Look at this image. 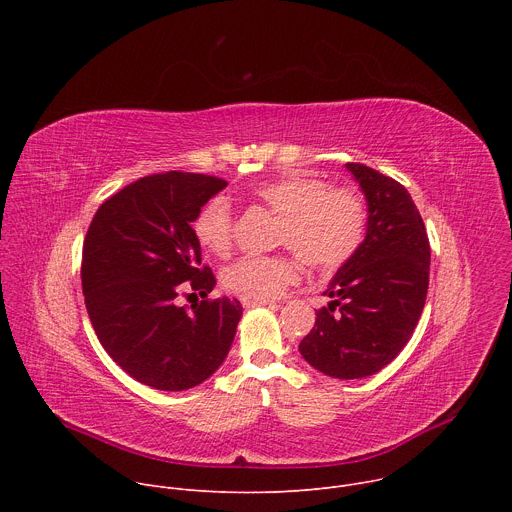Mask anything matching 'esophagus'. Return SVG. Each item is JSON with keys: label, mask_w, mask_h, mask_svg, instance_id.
<instances>
[{"label": "esophagus", "mask_w": 512, "mask_h": 512, "mask_svg": "<svg viewBox=\"0 0 512 512\" xmlns=\"http://www.w3.org/2000/svg\"><path fill=\"white\" fill-rule=\"evenodd\" d=\"M239 300H241V304H243L245 308H253V306H271V304H275L273 300H265V298H249V296H241Z\"/></svg>", "instance_id": "esophagus-1"}]
</instances>
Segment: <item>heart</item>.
I'll return each mask as SVG.
<instances>
[{
  "label": "heart",
  "instance_id": "b5f03b06",
  "mask_svg": "<svg viewBox=\"0 0 512 512\" xmlns=\"http://www.w3.org/2000/svg\"><path fill=\"white\" fill-rule=\"evenodd\" d=\"M253 196L279 214L277 243L296 251L314 269H336L367 237V200L352 188H332L326 180L289 174L253 188ZM192 233L202 249L223 257L233 245L231 204L216 196L196 212ZM300 277L296 255H247L223 271V285L239 296L275 298Z\"/></svg>",
  "mask_w": 512,
  "mask_h": 512
}]
</instances>
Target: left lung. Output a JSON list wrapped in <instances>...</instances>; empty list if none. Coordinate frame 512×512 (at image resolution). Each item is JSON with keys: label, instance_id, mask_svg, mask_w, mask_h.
<instances>
[{"label": "left lung", "instance_id": "8db88e82", "mask_svg": "<svg viewBox=\"0 0 512 512\" xmlns=\"http://www.w3.org/2000/svg\"><path fill=\"white\" fill-rule=\"evenodd\" d=\"M346 168L367 198V237L324 291L332 302L316 312L300 352L328 377L362 379L409 342L427 298L431 253L407 188L364 164Z\"/></svg>", "mask_w": 512, "mask_h": 512}]
</instances>
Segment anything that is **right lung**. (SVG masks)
I'll return each mask as SVG.
<instances>
[{"label": "right lung", "mask_w": 512, "mask_h": 512, "mask_svg": "<svg viewBox=\"0 0 512 512\" xmlns=\"http://www.w3.org/2000/svg\"><path fill=\"white\" fill-rule=\"evenodd\" d=\"M225 186L194 172L145 176L107 198L87 231L81 279L91 324L107 354L148 387L192 389L231 350L237 300L207 298L190 311L175 302L182 290L206 297L216 285L192 221Z\"/></svg>", "instance_id": "right-lung-1"}]
</instances>
